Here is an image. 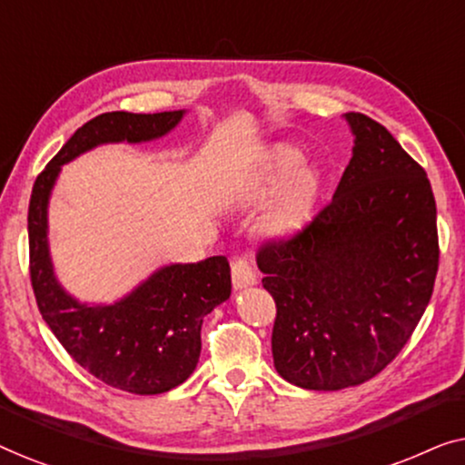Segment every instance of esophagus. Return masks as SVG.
<instances>
[{
  "mask_svg": "<svg viewBox=\"0 0 465 465\" xmlns=\"http://www.w3.org/2000/svg\"><path fill=\"white\" fill-rule=\"evenodd\" d=\"M232 269V285L237 290H243V288H250V285H253L258 282L256 279V269H253L252 260L245 258V256H239L232 260L231 264Z\"/></svg>",
  "mask_w": 465,
  "mask_h": 465,
  "instance_id": "esophagus-1",
  "label": "esophagus"
}]
</instances>
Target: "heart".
<instances>
[{
  "label": "heart",
  "mask_w": 465,
  "mask_h": 465,
  "mask_svg": "<svg viewBox=\"0 0 465 465\" xmlns=\"http://www.w3.org/2000/svg\"><path fill=\"white\" fill-rule=\"evenodd\" d=\"M304 156L294 148L288 145H279L272 152L269 163L260 177L250 190V196L253 199H262V196L271 194L288 179V186L279 194V199L266 218L262 220V232L272 234V237H283V234L294 232L298 226L307 220L313 205L315 193H317V175L311 169H297L302 167Z\"/></svg>",
  "instance_id": "obj_1"
}]
</instances>
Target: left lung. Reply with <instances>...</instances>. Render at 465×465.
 <instances>
[{"label": "left lung", "instance_id": "left-lung-1", "mask_svg": "<svg viewBox=\"0 0 465 465\" xmlns=\"http://www.w3.org/2000/svg\"><path fill=\"white\" fill-rule=\"evenodd\" d=\"M345 118L355 145L332 201L256 253L277 307V372L315 391L361 385L391 364L425 313L440 258L421 164L377 120Z\"/></svg>", "mask_w": 465, "mask_h": 465}]
</instances>
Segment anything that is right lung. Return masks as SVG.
<instances>
[{
  "instance_id": "add662e5",
  "label": "right lung",
  "mask_w": 465,
  "mask_h": 465,
  "mask_svg": "<svg viewBox=\"0 0 465 465\" xmlns=\"http://www.w3.org/2000/svg\"><path fill=\"white\" fill-rule=\"evenodd\" d=\"M183 112H107L69 137L37 175L29 201V275L37 309L78 364L105 385L156 396L183 383L201 355L203 317L231 296L224 256L171 264L123 301L80 304L56 282L48 253V199L61 164L99 143L150 142L180 123Z\"/></svg>"
}]
</instances>
